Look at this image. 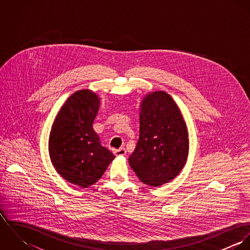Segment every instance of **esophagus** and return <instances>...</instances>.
Segmentation results:
<instances>
[{
	"label": "esophagus",
	"mask_w": 250,
	"mask_h": 250,
	"mask_svg": "<svg viewBox=\"0 0 250 250\" xmlns=\"http://www.w3.org/2000/svg\"><path fill=\"white\" fill-rule=\"evenodd\" d=\"M126 149L125 148H119V149H117V150H115V155H117V156H125L126 155Z\"/></svg>",
	"instance_id": "1"
}]
</instances>
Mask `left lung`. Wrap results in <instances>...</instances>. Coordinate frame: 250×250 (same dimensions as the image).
<instances>
[{
    "label": "left lung",
    "mask_w": 250,
    "mask_h": 250,
    "mask_svg": "<svg viewBox=\"0 0 250 250\" xmlns=\"http://www.w3.org/2000/svg\"><path fill=\"white\" fill-rule=\"evenodd\" d=\"M188 153L186 123L174 100L165 91L144 97L140 114V139L129 157L139 179L159 187L175 178Z\"/></svg>",
    "instance_id": "8db88e82"
}]
</instances>
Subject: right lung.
Wrapping results in <instances>:
<instances>
[{"label":"right lung","mask_w":250,"mask_h":250,"mask_svg":"<svg viewBox=\"0 0 250 250\" xmlns=\"http://www.w3.org/2000/svg\"><path fill=\"white\" fill-rule=\"evenodd\" d=\"M100 106L87 89L75 92L59 111L49 139V154L56 170L69 183L88 188L106 171L114 155L102 146L92 124Z\"/></svg>","instance_id":"right-lung-1"}]
</instances>
